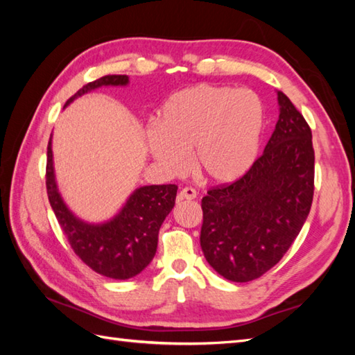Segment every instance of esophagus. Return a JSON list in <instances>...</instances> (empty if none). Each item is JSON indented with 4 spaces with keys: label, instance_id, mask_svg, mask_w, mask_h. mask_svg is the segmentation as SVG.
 Segmentation results:
<instances>
[{
    "label": "esophagus",
    "instance_id": "34e87169",
    "mask_svg": "<svg viewBox=\"0 0 355 355\" xmlns=\"http://www.w3.org/2000/svg\"><path fill=\"white\" fill-rule=\"evenodd\" d=\"M195 198H197V192H195V189H192V187H184V189H182V192L178 193V201L195 200Z\"/></svg>",
    "mask_w": 355,
    "mask_h": 355
}]
</instances>
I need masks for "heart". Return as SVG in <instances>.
<instances>
[{"mask_svg":"<svg viewBox=\"0 0 355 355\" xmlns=\"http://www.w3.org/2000/svg\"><path fill=\"white\" fill-rule=\"evenodd\" d=\"M262 123V102L250 89L200 84L163 103L158 130L148 132V149L173 173L184 171L192 150V166L202 180L227 184L254 162Z\"/></svg>","mask_w":355,"mask_h":355,"instance_id":"1","label":"heart"}]
</instances>
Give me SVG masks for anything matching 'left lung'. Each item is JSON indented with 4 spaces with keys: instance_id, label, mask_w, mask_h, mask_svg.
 Instances as JSON below:
<instances>
[{
    "instance_id": "8db88e82",
    "label": "left lung",
    "mask_w": 355,
    "mask_h": 355,
    "mask_svg": "<svg viewBox=\"0 0 355 355\" xmlns=\"http://www.w3.org/2000/svg\"><path fill=\"white\" fill-rule=\"evenodd\" d=\"M277 102L279 119L262 155L236 182L212 187L201 200L202 253L232 282L253 281L275 267L311 209V130L282 92Z\"/></svg>"
}]
</instances>
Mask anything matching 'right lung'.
Returning <instances> with one entry per match:
<instances>
[{
	"mask_svg": "<svg viewBox=\"0 0 355 355\" xmlns=\"http://www.w3.org/2000/svg\"><path fill=\"white\" fill-rule=\"evenodd\" d=\"M125 74H108L82 87L65 105L99 87L126 85ZM50 206L67 239L79 258L96 273L111 279H130L148 267L157 252L158 230L175 205L177 184H153L135 189L112 220L89 224L74 216L58 191L53 168L51 137L45 171Z\"/></svg>",
	"mask_w": 355,
	"mask_h": 355,
	"instance_id": "right-lung-1",
	"label": "right lung"
}]
</instances>
